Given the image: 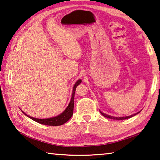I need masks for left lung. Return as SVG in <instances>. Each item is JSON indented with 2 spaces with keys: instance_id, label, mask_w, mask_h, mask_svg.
I'll return each mask as SVG.
<instances>
[{
  "instance_id": "8db88e82",
  "label": "left lung",
  "mask_w": 160,
  "mask_h": 160,
  "mask_svg": "<svg viewBox=\"0 0 160 160\" xmlns=\"http://www.w3.org/2000/svg\"><path fill=\"white\" fill-rule=\"evenodd\" d=\"M139 112H137L136 114H132V115H130V116H128V117H112V116H110V115H108V114H104L103 112H100V113H101L102 115H103L105 117H107V118H109V119H115V120H123V119H128V118H131V117H132L133 116L136 115L137 114H138Z\"/></svg>"
}]
</instances>
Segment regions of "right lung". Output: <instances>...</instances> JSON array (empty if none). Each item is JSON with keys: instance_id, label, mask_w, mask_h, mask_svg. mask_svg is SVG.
<instances>
[{"instance_id": "add662e5", "label": "right lung", "mask_w": 160, "mask_h": 160, "mask_svg": "<svg viewBox=\"0 0 160 160\" xmlns=\"http://www.w3.org/2000/svg\"><path fill=\"white\" fill-rule=\"evenodd\" d=\"M82 83V80L79 79L78 80L77 82L75 83V84L73 87L72 91V98L70 100V102L69 103L67 108L65 109L62 113L59 114L58 116L52 117V118L48 119H37V118H33L30 116H28L27 114H25L24 112H22L25 115L29 117L30 119H32L33 121L39 123V124L48 125V126H60L62 125L64 123H66L68 120L71 118L72 116L73 115V111H74V94L76 91V88H77V86L79 85Z\"/></svg>"}]
</instances>
